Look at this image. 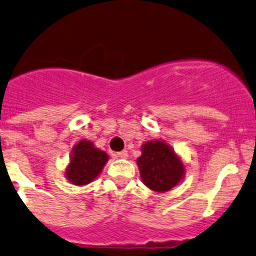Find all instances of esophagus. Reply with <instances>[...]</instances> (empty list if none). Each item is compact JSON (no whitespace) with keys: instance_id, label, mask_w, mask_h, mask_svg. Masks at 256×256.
<instances>
[{"instance_id":"obj_1","label":"esophagus","mask_w":256,"mask_h":256,"mask_svg":"<svg viewBox=\"0 0 256 256\" xmlns=\"http://www.w3.org/2000/svg\"><path fill=\"white\" fill-rule=\"evenodd\" d=\"M116 158H128V151L127 150H123V151H120V152H117L116 154Z\"/></svg>"}]
</instances>
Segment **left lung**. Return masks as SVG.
Returning <instances> with one entry per match:
<instances>
[{
    "label": "left lung",
    "mask_w": 256,
    "mask_h": 256,
    "mask_svg": "<svg viewBox=\"0 0 256 256\" xmlns=\"http://www.w3.org/2000/svg\"><path fill=\"white\" fill-rule=\"evenodd\" d=\"M136 164L142 183L156 193L171 190L182 182L186 174L182 158L164 140L144 142Z\"/></svg>",
    "instance_id": "1"
}]
</instances>
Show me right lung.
<instances>
[{"mask_svg": "<svg viewBox=\"0 0 256 256\" xmlns=\"http://www.w3.org/2000/svg\"><path fill=\"white\" fill-rule=\"evenodd\" d=\"M107 161L108 155L105 151L95 148L90 140H80L73 146L66 178L74 186H86L98 178Z\"/></svg>", "mask_w": 256, "mask_h": 256, "instance_id": "right-lung-1", "label": "right lung"}]
</instances>
